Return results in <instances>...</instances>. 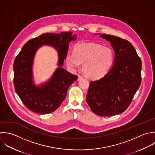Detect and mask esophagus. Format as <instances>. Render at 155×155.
<instances>
[{"label":"esophagus","mask_w":155,"mask_h":155,"mask_svg":"<svg viewBox=\"0 0 155 155\" xmlns=\"http://www.w3.org/2000/svg\"><path fill=\"white\" fill-rule=\"evenodd\" d=\"M83 77L81 76V75H78V80H81V79H82Z\"/></svg>","instance_id":"esophagus-1"}]
</instances>
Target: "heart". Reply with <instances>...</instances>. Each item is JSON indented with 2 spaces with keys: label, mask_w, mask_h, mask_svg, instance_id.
Masks as SVG:
<instances>
[{
  "label": "heart",
  "mask_w": 155,
  "mask_h": 155,
  "mask_svg": "<svg viewBox=\"0 0 155 155\" xmlns=\"http://www.w3.org/2000/svg\"><path fill=\"white\" fill-rule=\"evenodd\" d=\"M114 59V51L110 48L94 42L78 44L74 48V53L68 52L66 56V63L71 68H78L80 63H83V72L91 79L105 75Z\"/></svg>",
  "instance_id": "1"
}]
</instances>
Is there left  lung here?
<instances>
[{"label": "left lung", "instance_id": "obj_1", "mask_svg": "<svg viewBox=\"0 0 155 155\" xmlns=\"http://www.w3.org/2000/svg\"><path fill=\"white\" fill-rule=\"evenodd\" d=\"M115 51L114 63L101 78L91 81L86 101L91 110L102 117L125 111L141 83L142 63L130 42L109 34H101Z\"/></svg>", "mask_w": 155, "mask_h": 155}]
</instances>
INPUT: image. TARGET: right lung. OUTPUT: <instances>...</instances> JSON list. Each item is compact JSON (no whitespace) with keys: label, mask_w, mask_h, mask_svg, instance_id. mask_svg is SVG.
<instances>
[{"label":"right lung","mask_w":155,"mask_h":155,"mask_svg":"<svg viewBox=\"0 0 155 155\" xmlns=\"http://www.w3.org/2000/svg\"><path fill=\"white\" fill-rule=\"evenodd\" d=\"M72 32L59 34L45 33L28 41L22 47L14 62L15 91L24 105L33 112L41 115L57 110L65 99L69 86L78 76L61 68L69 49V43L75 40ZM56 48L59 54V65L51 79L40 87L32 83L31 65L36 50L42 45ZM59 49H58V48Z\"/></svg>","instance_id":"obj_1"}]
</instances>
